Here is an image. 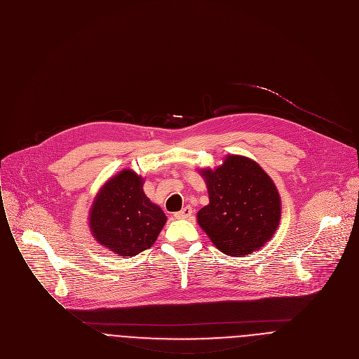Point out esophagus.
Returning a JSON list of instances; mask_svg holds the SVG:
<instances>
[{"instance_id":"34e87169","label":"esophagus","mask_w":359,"mask_h":359,"mask_svg":"<svg viewBox=\"0 0 359 359\" xmlns=\"http://www.w3.org/2000/svg\"><path fill=\"white\" fill-rule=\"evenodd\" d=\"M192 217V208L191 206H184L180 212H177L175 213V218L177 219H188V218H191Z\"/></svg>"}]
</instances>
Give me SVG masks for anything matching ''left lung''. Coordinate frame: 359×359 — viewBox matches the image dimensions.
Listing matches in <instances>:
<instances>
[{"label": "left lung", "instance_id": "1", "mask_svg": "<svg viewBox=\"0 0 359 359\" xmlns=\"http://www.w3.org/2000/svg\"><path fill=\"white\" fill-rule=\"evenodd\" d=\"M209 203L199 209V226L228 256L259 250L277 231L281 217L278 191L253 160L228 156L217 170H201Z\"/></svg>", "mask_w": 359, "mask_h": 359}]
</instances>
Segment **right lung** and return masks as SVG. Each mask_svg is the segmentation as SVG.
<instances>
[{"mask_svg":"<svg viewBox=\"0 0 359 359\" xmlns=\"http://www.w3.org/2000/svg\"><path fill=\"white\" fill-rule=\"evenodd\" d=\"M142 178L124 170L97 192L89 225L95 239L118 256H135L154 245L167 222L165 213L142 191Z\"/></svg>","mask_w":359,"mask_h":359,"instance_id":"obj_1","label":"right lung"}]
</instances>
